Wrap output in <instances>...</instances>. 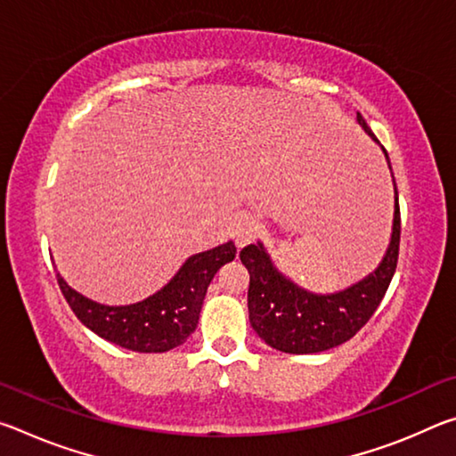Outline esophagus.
I'll return each mask as SVG.
<instances>
[{
    "label": "esophagus",
    "mask_w": 456,
    "mask_h": 456,
    "mask_svg": "<svg viewBox=\"0 0 456 456\" xmlns=\"http://www.w3.org/2000/svg\"><path fill=\"white\" fill-rule=\"evenodd\" d=\"M261 231V221L259 217L251 213H243L239 215L233 223V239H235V245L237 247H243L249 241L256 239V235Z\"/></svg>",
    "instance_id": "obj_1"
}]
</instances>
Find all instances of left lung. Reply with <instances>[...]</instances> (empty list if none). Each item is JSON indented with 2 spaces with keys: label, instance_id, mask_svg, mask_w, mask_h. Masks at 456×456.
<instances>
[{
  "label": "left lung",
  "instance_id": "obj_1",
  "mask_svg": "<svg viewBox=\"0 0 456 456\" xmlns=\"http://www.w3.org/2000/svg\"><path fill=\"white\" fill-rule=\"evenodd\" d=\"M358 122L374 138L360 112ZM382 151L386 154V149ZM386 160L390 167L388 154H386ZM392 181H395V175H392ZM395 195V225H392V239L382 264L366 280L339 293L318 296V293L297 288L273 267L264 245L251 243L243 247L239 257L249 272V291H247L249 322L265 344L288 354L326 352L348 342L372 318L398 264L400 207L396 181Z\"/></svg>",
  "mask_w": 456,
  "mask_h": 456
}]
</instances>
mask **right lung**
I'll return each instance as SVG.
<instances>
[{
  "label": "right lung",
  "mask_w": 456,
  "mask_h": 456,
  "mask_svg": "<svg viewBox=\"0 0 456 456\" xmlns=\"http://www.w3.org/2000/svg\"><path fill=\"white\" fill-rule=\"evenodd\" d=\"M235 253L233 241H229L192 256L163 289L144 302L120 307L92 302L74 291L60 273L56 277L76 318L94 334L133 352H167L195 331L207 288L217 269L233 261Z\"/></svg>",
  "instance_id": "obj_1"
}]
</instances>
